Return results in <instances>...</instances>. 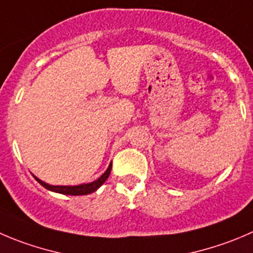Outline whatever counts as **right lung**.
<instances>
[{
  "label": "right lung",
  "mask_w": 253,
  "mask_h": 253,
  "mask_svg": "<svg viewBox=\"0 0 253 253\" xmlns=\"http://www.w3.org/2000/svg\"><path fill=\"white\" fill-rule=\"evenodd\" d=\"M111 168H112V163H110L109 168L106 169L104 174L100 176L99 179H96L95 181H91V183L87 184H80V185H50L48 183H44L43 180H41L39 178L34 176L37 181H38L41 185H43L44 188L50 190V192H55V193H60V194H65V195H87L90 193L96 192L97 189L102 185V184L106 181V179L109 178L110 173H111Z\"/></svg>",
  "instance_id": "right-lung-1"
}]
</instances>
